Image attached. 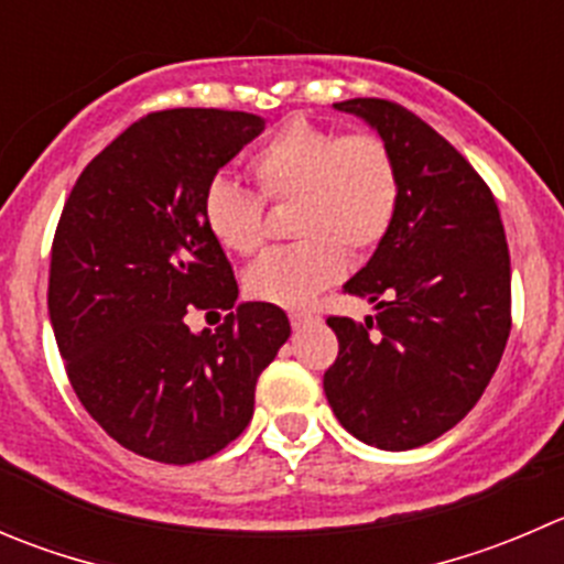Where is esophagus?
<instances>
[{"instance_id": "esophagus-1", "label": "esophagus", "mask_w": 564, "mask_h": 564, "mask_svg": "<svg viewBox=\"0 0 564 564\" xmlns=\"http://www.w3.org/2000/svg\"><path fill=\"white\" fill-rule=\"evenodd\" d=\"M289 322H292L294 330H303L311 322H316V314H311V311H292V314H289Z\"/></svg>"}]
</instances>
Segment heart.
I'll return each mask as SVG.
<instances>
[{
	"mask_svg": "<svg viewBox=\"0 0 564 564\" xmlns=\"http://www.w3.org/2000/svg\"><path fill=\"white\" fill-rule=\"evenodd\" d=\"M259 195L215 178L200 198L209 237L231 256L264 245V200L292 204V231L303 242L261 256L245 275L250 300L305 308L344 275L349 253H371L397 220L402 182L393 151L375 131L338 134L292 118L248 160Z\"/></svg>",
	"mask_w": 564,
	"mask_h": 564,
	"instance_id": "b5f03b06",
	"label": "heart"
}]
</instances>
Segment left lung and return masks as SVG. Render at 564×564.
I'll return each mask as SVG.
<instances>
[{
    "instance_id": "obj_1",
    "label": "left lung",
    "mask_w": 564,
    "mask_h": 564,
    "mask_svg": "<svg viewBox=\"0 0 564 564\" xmlns=\"http://www.w3.org/2000/svg\"><path fill=\"white\" fill-rule=\"evenodd\" d=\"M393 151L397 220L344 292L375 303L366 322L327 316L338 358L325 393L364 444L404 452L441 438L488 388L512 327L510 250L494 193L419 115L386 98L333 104Z\"/></svg>"
}]
</instances>
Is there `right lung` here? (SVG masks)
<instances>
[{"label": "right lung", "instance_id": "obj_1", "mask_svg": "<svg viewBox=\"0 0 564 564\" xmlns=\"http://www.w3.org/2000/svg\"><path fill=\"white\" fill-rule=\"evenodd\" d=\"M261 129L231 109L145 115L82 171L59 215L48 319L65 371L98 427L149 460L189 466L237 441L292 333L278 305H237L200 217L204 189ZM189 310L229 316L193 334Z\"/></svg>", "mask_w": 564, "mask_h": 564}]
</instances>
